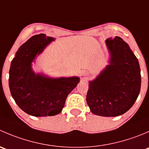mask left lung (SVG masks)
Returning <instances> with one entry per match:
<instances>
[{"mask_svg": "<svg viewBox=\"0 0 149 149\" xmlns=\"http://www.w3.org/2000/svg\"><path fill=\"white\" fill-rule=\"evenodd\" d=\"M110 54L109 65L89 81L86 102L93 114L116 117L134 104L141 89L139 61L128 45L119 37L106 40Z\"/></svg>", "mask_w": 149, "mask_h": 149, "instance_id": "8db88e82", "label": "left lung"}]
</instances>
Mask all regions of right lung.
I'll return each instance as SVG.
<instances>
[{"label": "right lung", "mask_w": 149, "mask_h": 149, "mask_svg": "<svg viewBox=\"0 0 149 149\" xmlns=\"http://www.w3.org/2000/svg\"><path fill=\"white\" fill-rule=\"evenodd\" d=\"M55 39L45 34L34 35L24 43L12 60L9 70V88L18 106L34 117L53 116L62 111L68 95L80 79L47 77L36 74L31 63Z\"/></svg>", "instance_id": "obj_1"}]
</instances>
